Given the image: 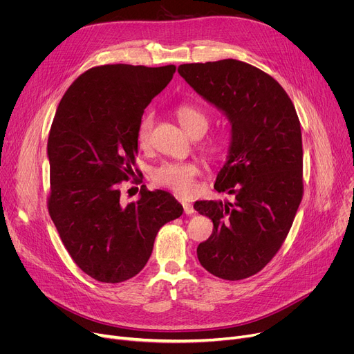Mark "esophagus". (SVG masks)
<instances>
[{
    "label": "esophagus",
    "mask_w": 354,
    "mask_h": 354,
    "mask_svg": "<svg viewBox=\"0 0 354 354\" xmlns=\"http://www.w3.org/2000/svg\"><path fill=\"white\" fill-rule=\"evenodd\" d=\"M180 203H182V207H183V211H185V214L192 215V214L195 212V209H194V205H192V203H189L188 201L180 199Z\"/></svg>",
    "instance_id": "esophagus-1"
}]
</instances>
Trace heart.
I'll list each match as a JSON object with an SVG mask.
<instances>
[{
    "mask_svg": "<svg viewBox=\"0 0 354 354\" xmlns=\"http://www.w3.org/2000/svg\"><path fill=\"white\" fill-rule=\"evenodd\" d=\"M175 115L180 126L192 136H201L207 132L209 126V119L203 110L192 104H180L176 107ZM153 126V115L147 113L142 118L138 127V145L146 147L151 139V132ZM209 152H216L221 147L219 139H211L205 143ZM199 174V166L195 162H166L155 167L152 172V179L159 187L172 189L176 194L188 195L194 191V180Z\"/></svg>",
    "mask_w": 354,
    "mask_h": 354,
    "instance_id": "obj_1",
    "label": "heart"
}]
</instances>
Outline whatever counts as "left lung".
Returning a JSON list of instances; mask_svg holds the SVG:
<instances>
[{
	"label": "left lung",
	"instance_id": "left-lung-1",
	"mask_svg": "<svg viewBox=\"0 0 354 354\" xmlns=\"http://www.w3.org/2000/svg\"><path fill=\"white\" fill-rule=\"evenodd\" d=\"M178 73L231 124L227 162L214 188L235 201L195 202L214 222L211 236L196 248L198 259L215 277L244 280L281 248L301 202L300 120L280 83L248 63L180 64Z\"/></svg>",
	"mask_w": 354,
	"mask_h": 354
}]
</instances>
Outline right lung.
I'll use <instances>...</instances> for the list:
<instances>
[{"instance_id": "add662e5", "label": "right lung", "mask_w": 354, "mask_h": 354, "mask_svg": "<svg viewBox=\"0 0 354 354\" xmlns=\"http://www.w3.org/2000/svg\"><path fill=\"white\" fill-rule=\"evenodd\" d=\"M175 70L93 67L74 80L55 111L47 143L48 212L74 263L100 283L140 272L158 231L183 212L166 191L145 187L136 202L123 205L119 189L133 175L143 111Z\"/></svg>"}]
</instances>
